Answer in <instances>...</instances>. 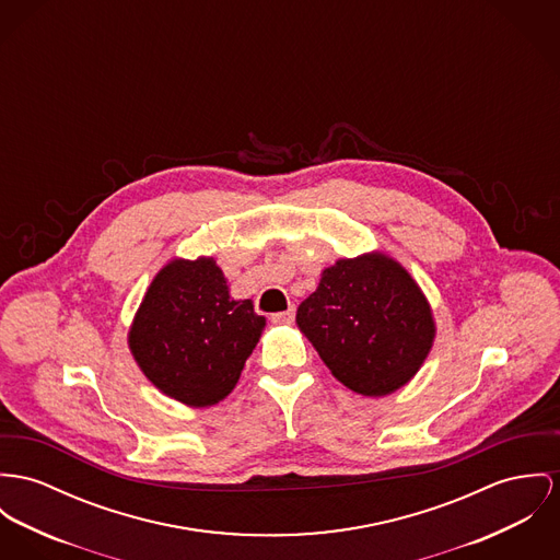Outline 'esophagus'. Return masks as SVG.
Listing matches in <instances>:
<instances>
[{
  "label": "esophagus",
  "mask_w": 560,
  "mask_h": 560,
  "mask_svg": "<svg viewBox=\"0 0 560 560\" xmlns=\"http://www.w3.org/2000/svg\"><path fill=\"white\" fill-rule=\"evenodd\" d=\"M294 313H296V308H294V304H290L285 311H279V313H272V322L275 324H290L292 319H294Z\"/></svg>",
  "instance_id": "obj_1"
}]
</instances>
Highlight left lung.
<instances>
[{
	"instance_id": "1",
	"label": "left lung",
	"mask_w": 560,
	"mask_h": 560,
	"mask_svg": "<svg viewBox=\"0 0 560 560\" xmlns=\"http://www.w3.org/2000/svg\"><path fill=\"white\" fill-rule=\"evenodd\" d=\"M296 324L330 373L362 396H386L409 384L436 337L431 302L384 252L324 268Z\"/></svg>"
}]
</instances>
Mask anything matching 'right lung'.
Instances as JSON below:
<instances>
[{
    "label": "right lung",
    "instance_id": "1",
    "mask_svg": "<svg viewBox=\"0 0 560 560\" xmlns=\"http://www.w3.org/2000/svg\"><path fill=\"white\" fill-rule=\"evenodd\" d=\"M266 317L230 296L215 258H174L144 292L128 345L144 377L187 407H211L241 380Z\"/></svg>",
    "mask_w": 560,
    "mask_h": 560
}]
</instances>
